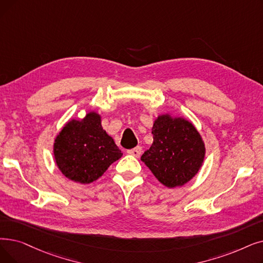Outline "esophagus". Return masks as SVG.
Here are the masks:
<instances>
[{"mask_svg": "<svg viewBox=\"0 0 263 263\" xmlns=\"http://www.w3.org/2000/svg\"><path fill=\"white\" fill-rule=\"evenodd\" d=\"M142 152H143L142 151V147L138 146V147L133 148V149H131V151H128V154L133 156V157H135V158H139L142 155Z\"/></svg>", "mask_w": 263, "mask_h": 263, "instance_id": "esophagus-1", "label": "esophagus"}]
</instances>
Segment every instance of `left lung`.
<instances>
[{
	"mask_svg": "<svg viewBox=\"0 0 263 263\" xmlns=\"http://www.w3.org/2000/svg\"><path fill=\"white\" fill-rule=\"evenodd\" d=\"M154 142L141 160L168 188L185 185L202 166L205 145L190 121L168 114L160 115L152 129Z\"/></svg>",
	"mask_w": 263,
	"mask_h": 263,
	"instance_id": "8db88e82",
	"label": "left lung"
}]
</instances>
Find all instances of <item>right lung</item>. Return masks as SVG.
I'll use <instances>...</instances> for the list:
<instances>
[{
    "mask_svg": "<svg viewBox=\"0 0 263 263\" xmlns=\"http://www.w3.org/2000/svg\"><path fill=\"white\" fill-rule=\"evenodd\" d=\"M55 164L76 182L90 184L104 174L122 153L101 125V116L88 112L82 120L68 121L53 144Z\"/></svg>",
    "mask_w": 263,
    "mask_h": 263,
    "instance_id": "add662e5",
    "label": "right lung"
}]
</instances>
